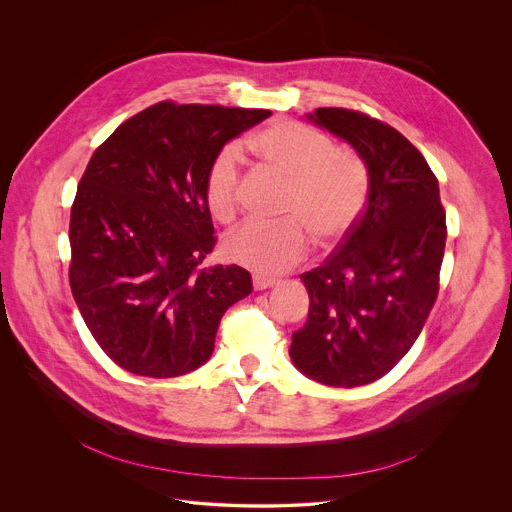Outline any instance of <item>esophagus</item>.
I'll use <instances>...</instances> for the list:
<instances>
[{"mask_svg": "<svg viewBox=\"0 0 512 512\" xmlns=\"http://www.w3.org/2000/svg\"><path fill=\"white\" fill-rule=\"evenodd\" d=\"M275 285V277H267V275H253V287L263 291Z\"/></svg>", "mask_w": 512, "mask_h": 512, "instance_id": "1", "label": "esophagus"}]
</instances>
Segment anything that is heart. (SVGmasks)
Returning <instances> with one entry per match:
<instances>
[{
  "label": "heart",
  "mask_w": 512,
  "mask_h": 512,
  "mask_svg": "<svg viewBox=\"0 0 512 512\" xmlns=\"http://www.w3.org/2000/svg\"><path fill=\"white\" fill-rule=\"evenodd\" d=\"M247 148L289 182L283 223L247 221L225 237V255L259 273H279L300 263L310 247L340 239L360 216L369 194V170L348 148L300 121L277 119L245 139ZM241 168L235 148L214 158L204 180V202L212 218L229 223L239 210ZM296 217L305 228L293 221Z\"/></svg>",
  "instance_id": "obj_1"
}]
</instances>
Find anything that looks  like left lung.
Wrapping results in <instances>:
<instances>
[{
    "label": "left lung",
    "instance_id": "left-lung-1",
    "mask_svg": "<svg viewBox=\"0 0 512 512\" xmlns=\"http://www.w3.org/2000/svg\"><path fill=\"white\" fill-rule=\"evenodd\" d=\"M308 117L367 164L369 200L336 251L302 273L310 310L289 356L322 385L360 387L409 352L435 304L446 210L425 158L397 129L338 107Z\"/></svg>",
    "mask_w": 512,
    "mask_h": 512
}]
</instances>
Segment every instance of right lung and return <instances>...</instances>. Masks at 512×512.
I'll list each match as a JSON object with an SVG mask.
<instances>
[{"instance_id":"1","label":"right lung","mask_w":512,"mask_h":512,"mask_svg":"<svg viewBox=\"0 0 512 512\" xmlns=\"http://www.w3.org/2000/svg\"><path fill=\"white\" fill-rule=\"evenodd\" d=\"M269 115L162 101L95 150L70 208L68 279L121 369L154 379L198 369L223 314L251 294L247 269L202 267L216 243L204 180L225 143Z\"/></svg>"}]
</instances>
